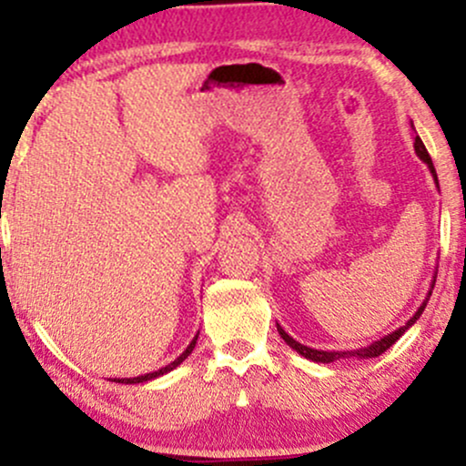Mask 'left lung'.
Wrapping results in <instances>:
<instances>
[{
	"label": "left lung",
	"mask_w": 466,
	"mask_h": 466,
	"mask_svg": "<svg viewBox=\"0 0 466 466\" xmlns=\"http://www.w3.org/2000/svg\"><path fill=\"white\" fill-rule=\"evenodd\" d=\"M411 127H414V125H411ZM414 151H416V155H419V157L422 159V162L427 164V168H430L431 177H434V181H436V188H438V175H436V168H434V164H431L430 153H427L425 144H422V140H420L419 136H416V140H414ZM434 282H436V280H431V289H434ZM431 289H430V293H427L425 300H422V304L419 307V311H416L414 315H411V318L408 319V322H405V326H400V329L392 330V333H388L386 337H381V339L372 341L370 346H363V349H360V350H318V349H311V346H304V344H300V341L293 339V337L289 335L287 330L282 329L280 324H278V333H280L282 339H285L287 344L291 346V349L298 352V355L307 357V360H311V361H315V363H333V361H337V360H349V357H360V360H372V357H379V355H381V352H386V350L390 349V346H392L394 341H397L399 337L403 335L405 330H408L410 326L414 324L416 319L420 318L422 311H425V307H427V300H430V296H431Z\"/></svg>",
	"instance_id": "1"
}]
</instances>
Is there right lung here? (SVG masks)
<instances>
[{"label":"right lung","instance_id":"obj_1","mask_svg":"<svg viewBox=\"0 0 466 466\" xmlns=\"http://www.w3.org/2000/svg\"><path fill=\"white\" fill-rule=\"evenodd\" d=\"M197 337H199V333L195 335V339L190 341L188 344V349H186L184 352H181V355L177 357V360L175 361H170L168 366H164V368H159V370H155V372H148V374H142V377H133V379H114L116 383H144V381H151V379H157V377H162V374H166V372H170V370H175V368L179 366L181 361L186 360V357L190 355L192 352V349H195V344H197Z\"/></svg>","mask_w":466,"mask_h":466}]
</instances>
